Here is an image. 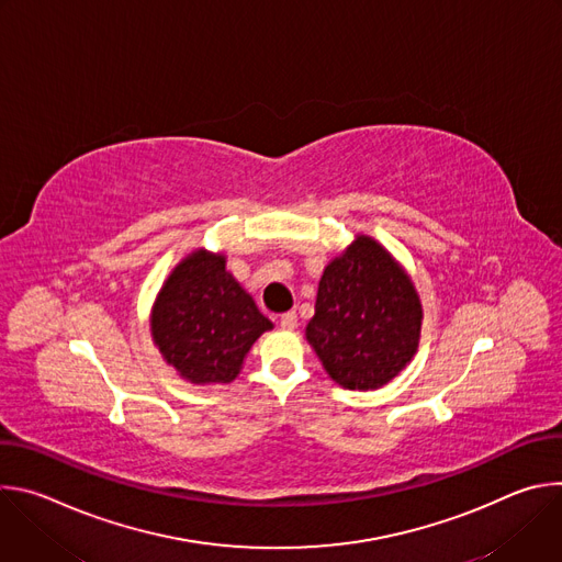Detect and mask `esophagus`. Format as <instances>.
<instances>
[{
	"instance_id": "34e87169",
	"label": "esophagus",
	"mask_w": 562,
	"mask_h": 562,
	"mask_svg": "<svg viewBox=\"0 0 562 562\" xmlns=\"http://www.w3.org/2000/svg\"><path fill=\"white\" fill-rule=\"evenodd\" d=\"M280 327L293 331L297 327V313L295 311H286L284 315H280Z\"/></svg>"
}]
</instances>
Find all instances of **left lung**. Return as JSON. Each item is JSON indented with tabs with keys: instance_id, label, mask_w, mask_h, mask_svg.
<instances>
[{
	"instance_id": "1",
	"label": "left lung",
	"mask_w": 562,
	"mask_h": 562,
	"mask_svg": "<svg viewBox=\"0 0 562 562\" xmlns=\"http://www.w3.org/2000/svg\"><path fill=\"white\" fill-rule=\"evenodd\" d=\"M423 302L412 276L371 235L329 260L306 342L334 382L351 391L389 384L416 356Z\"/></svg>"
}]
</instances>
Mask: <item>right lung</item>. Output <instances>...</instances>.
Masks as SVG:
<instances>
[{
    "label": "right lung",
    "instance_id": "add662e5",
    "mask_svg": "<svg viewBox=\"0 0 562 562\" xmlns=\"http://www.w3.org/2000/svg\"><path fill=\"white\" fill-rule=\"evenodd\" d=\"M271 329V319L226 269V256L204 247L173 267L150 308L153 345L195 386L233 382L256 340Z\"/></svg>",
    "mask_w": 562,
    "mask_h": 562
}]
</instances>
